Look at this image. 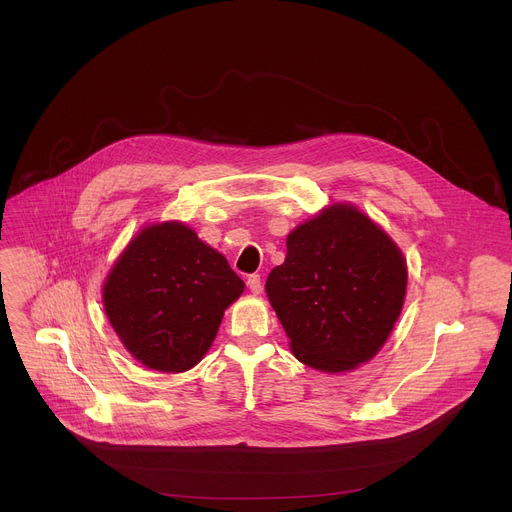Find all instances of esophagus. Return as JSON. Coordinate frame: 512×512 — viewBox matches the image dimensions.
I'll return each mask as SVG.
<instances>
[{"label":"esophagus","instance_id":"obj_1","mask_svg":"<svg viewBox=\"0 0 512 512\" xmlns=\"http://www.w3.org/2000/svg\"><path fill=\"white\" fill-rule=\"evenodd\" d=\"M247 285H249V289H251V294H255V296H259L261 291H263V283H261V275H249L247 277Z\"/></svg>","mask_w":512,"mask_h":512}]
</instances>
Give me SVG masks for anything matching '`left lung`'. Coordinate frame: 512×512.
<instances>
[{
	"instance_id": "8db88e82",
	"label": "left lung",
	"mask_w": 512,
	"mask_h": 512,
	"mask_svg": "<svg viewBox=\"0 0 512 512\" xmlns=\"http://www.w3.org/2000/svg\"><path fill=\"white\" fill-rule=\"evenodd\" d=\"M407 265L393 239L350 204H332L287 235L267 298L294 356L346 373L387 342L405 302Z\"/></svg>"
}]
</instances>
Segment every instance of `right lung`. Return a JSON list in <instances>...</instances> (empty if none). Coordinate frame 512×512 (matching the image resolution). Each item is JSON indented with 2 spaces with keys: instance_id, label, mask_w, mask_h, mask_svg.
Masks as SVG:
<instances>
[{
  "instance_id": "right-lung-1",
  "label": "right lung",
  "mask_w": 512,
  "mask_h": 512,
  "mask_svg": "<svg viewBox=\"0 0 512 512\" xmlns=\"http://www.w3.org/2000/svg\"><path fill=\"white\" fill-rule=\"evenodd\" d=\"M245 283L184 223L141 229L103 285L105 314L148 369L184 373L202 360Z\"/></svg>"
}]
</instances>
